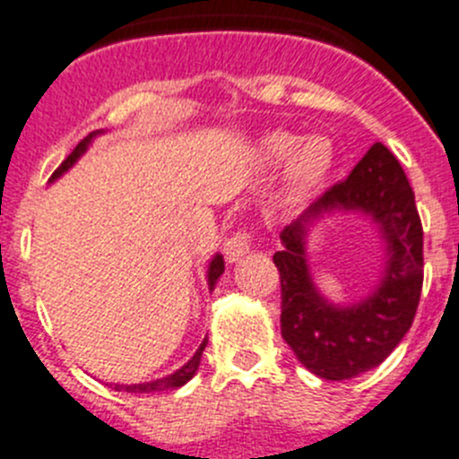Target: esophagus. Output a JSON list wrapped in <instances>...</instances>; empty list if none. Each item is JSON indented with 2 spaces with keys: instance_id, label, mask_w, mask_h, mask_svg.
<instances>
[{
  "instance_id": "1",
  "label": "esophagus",
  "mask_w": 459,
  "mask_h": 459,
  "mask_svg": "<svg viewBox=\"0 0 459 459\" xmlns=\"http://www.w3.org/2000/svg\"><path fill=\"white\" fill-rule=\"evenodd\" d=\"M251 251V235L247 230H238L235 235H230L224 242V254L229 263H238L242 255H247Z\"/></svg>"
}]
</instances>
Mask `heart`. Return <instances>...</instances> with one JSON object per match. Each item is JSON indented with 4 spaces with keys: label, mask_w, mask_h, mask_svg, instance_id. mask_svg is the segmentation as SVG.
I'll return each mask as SVG.
<instances>
[{
    "label": "heart",
    "mask_w": 459,
    "mask_h": 459,
    "mask_svg": "<svg viewBox=\"0 0 459 459\" xmlns=\"http://www.w3.org/2000/svg\"><path fill=\"white\" fill-rule=\"evenodd\" d=\"M260 153L269 165L288 162L285 183L292 199H303L326 181L335 162V149L324 135L301 140L290 131H273L260 143Z\"/></svg>",
    "instance_id": "obj_1"
}]
</instances>
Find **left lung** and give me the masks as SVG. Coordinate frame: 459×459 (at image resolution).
Here are the masks:
<instances>
[{
    "label": "left lung",
    "instance_id": "8db88e82",
    "mask_svg": "<svg viewBox=\"0 0 459 459\" xmlns=\"http://www.w3.org/2000/svg\"><path fill=\"white\" fill-rule=\"evenodd\" d=\"M333 212H362L385 242V272L369 298L340 307L316 290L305 239L312 223ZM273 254L281 273V333L297 359L326 380L374 369L412 326L423 285V229L403 167L376 143L344 181L328 187L281 233Z\"/></svg>",
    "mask_w": 459,
    "mask_h": 459
}]
</instances>
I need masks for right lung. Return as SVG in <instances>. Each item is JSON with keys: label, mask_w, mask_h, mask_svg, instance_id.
<instances>
[{"label": "right lung", "mask_w": 459, "mask_h": 459, "mask_svg": "<svg viewBox=\"0 0 459 459\" xmlns=\"http://www.w3.org/2000/svg\"><path fill=\"white\" fill-rule=\"evenodd\" d=\"M100 133H101V131H94V133H90L88 138L81 140V143L74 147V152H72L70 156H67L65 160H63V165L58 167V169H56L54 174H51L49 181H56V178H61L63 174H65V171L70 169V167L74 165V162L79 160V158L83 156L85 152H88L90 143H92V140L97 138ZM221 273H224V258H221V254H217L215 258L210 260V264H208V288H210V290H215V285H217V281H220ZM205 344H208V337H205V340L201 342V346H199V349H196V353L192 355L190 359H187V362L181 367V369H177V371H174V374L165 376V378L152 380V383H138V385H113V387L117 389V392H122V389H124V392H135V394L165 392V389H177V387H181V385H186L187 380H190L192 376L196 374V369H199L201 355H204Z\"/></svg>", "instance_id": "obj_1"}]
</instances>
